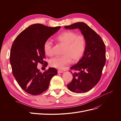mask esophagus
<instances>
[{"label":"esophagus","mask_w":121,"mask_h":121,"mask_svg":"<svg viewBox=\"0 0 121 121\" xmlns=\"http://www.w3.org/2000/svg\"><path fill=\"white\" fill-rule=\"evenodd\" d=\"M64 73V72L62 71H60V70H58V73Z\"/></svg>","instance_id":"34e87169"}]
</instances>
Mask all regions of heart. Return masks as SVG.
Here are the masks:
<instances>
[{
    "label": "heart",
    "mask_w": 121,
    "mask_h": 121,
    "mask_svg": "<svg viewBox=\"0 0 121 121\" xmlns=\"http://www.w3.org/2000/svg\"><path fill=\"white\" fill-rule=\"evenodd\" d=\"M56 40L65 44L62 56H57L49 61L51 66L62 69L69 65L73 61L78 60L83 55L86 48V40L82 35H78L77 33L72 31H66L56 37ZM52 43L47 40L43 45V52L47 55L52 54Z\"/></svg>",
    "instance_id": "heart-1"
}]
</instances>
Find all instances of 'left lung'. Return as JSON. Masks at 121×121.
<instances>
[{
    "label": "left lung",
    "instance_id": "left-lung-1",
    "mask_svg": "<svg viewBox=\"0 0 121 121\" xmlns=\"http://www.w3.org/2000/svg\"><path fill=\"white\" fill-rule=\"evenodd\" d=\"M65 29H79L86 40L83 56L70 69L78 73H72L73 78L67 87L75 93L88 92L99 81L106 61L105 46L101 37L83 22L74 23Z\"/></svg>",
    "mask_w": 121,
    "mask_h": 121
}]
</instances>
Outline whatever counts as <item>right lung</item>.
Wrapping results in <instances>:
<instances>
[{
  "instance_id": "1",
  "label": "right lung",
  "mask_w": 121,
  "mask_h": 121,
  "mask_svg": "<svg viewBox=\"0 0 121 121\" xmlns=\"http://www.w3.org/2000/svg\"><path fill=\"white\" fill-rule=\"evenodd\" d=\"M61 27H50L34 24L24 29L15 39L11 49L10 62L12 73L22 89L32 95L46 91L50 81L57 74V69L49 68L43 73L37 68L38 63L44 64V42L58 31Z\"/></svg>"
}]
</instances>
